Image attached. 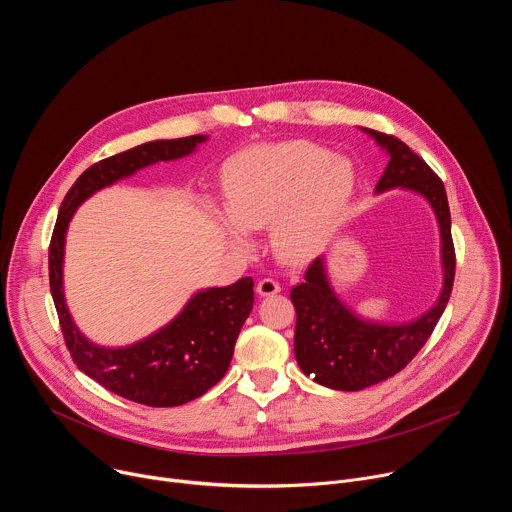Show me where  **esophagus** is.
<instances>
[{
  "label": "esophagus",
  "instance_id": "34e87169",
  "mask_svg": "<svg viewBox=\"0 0 512 512\" xmlns=\"http://www.w3.org/2000/svg\"><path fill=\"white\" fill-rule=\"evenodd\" d=\"M279 291H281V285L273 277H263L257 283V294L263 296V298L265 296H275V294H279Z\"/></svg>",
  "mask_w": 512,
  "mask_h": 512
}]
</instances>
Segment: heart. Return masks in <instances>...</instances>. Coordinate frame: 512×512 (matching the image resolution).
Wrapping results in <instances>:
<instances>
[{
  "label": "heart",
  "instance_id": "1",
  "mask_svg": "<svg viewBox=\"0 0 512 512\" xmlns=\"http://www.w3.org/2000/svg\"><path fill=\"white\" fill-rule=\"evenodd\" d=\"M350 160L312 141L255 145L235 156L225 172L227 235L247 245L249 229L273 225L275 251L289 261L318 253L336 216L354 192Z\"/></svg>",
  "mask_w": 512,
  "mask_h": 512
}]
</instances>
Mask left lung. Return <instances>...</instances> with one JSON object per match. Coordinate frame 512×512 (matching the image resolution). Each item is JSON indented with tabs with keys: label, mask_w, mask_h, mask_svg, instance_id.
<instances>
[{
	"label": "left lung",
	"mask_w": 512,
	"mask_h": 512,
	"mask_svg": "<svg viewBox=\"0 0 512 512\" xmlns=\"http://www.w3.org/2000/svg\"><path fill=\"white\" fill-rule=\"evenodd\" d=\"M360 129L369 133L389 156L375 192L411 190L433 208L442 239L444 283L440 298L425 314L403 324H383L354 314L332 289L324 257L314 259L304 283L289 294L298 314L294 350L304 375L336 391H360L405 369L442 318L456 273L452 218L444 182L401 139L369 127Z\"/></svg>",
	"instance_id": "1"
}]
</instances>
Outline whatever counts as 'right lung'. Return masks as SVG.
Instances as JSON below:
<instances>
[{
  "instance_id": "obj_1",
  "label": "right lung",
  "mask_w": 512,
  "mask_h": 512,
  "mask_svg": "<svg viewBox=\"0 0 512 512\" xmlns=\"http://www.w3.org/2000/svg\"><path fill=\"white\" fill-rule=\"evenodd\" d=\"M206 139V135H190L148 141L93 164L66 192L48 249L50 291L72 360L111 393L141 405H184L225 377L237 336L253 310V279L243 277L227 287L196 291L172 322L148 338L117 348L101 346L77 328L66 308L62 285L66 231L72 214L95 192L141 168L190 156Z\"/></svg>"
}]
</instances>
